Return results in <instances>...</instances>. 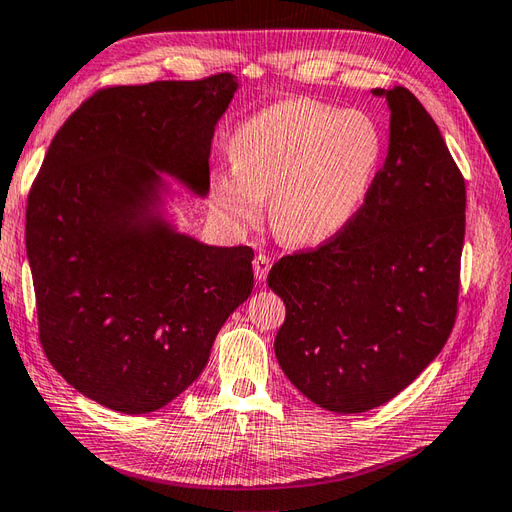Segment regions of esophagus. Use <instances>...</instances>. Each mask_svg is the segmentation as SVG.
<instances>
[{"label": "esophagus", "instance_id": "obj_1", "mask_svg": "<svg viewBox=\"0 0 512 512\" xmlns=\"http://www.w3.org/2000/svg\"><path fill=\"white\" fill-rule=\"evenodd\" d=\"M270 257L268 255H257L255 259H253V270H255V279L257 281H264L266 277H268V270H270Z\"/></svg>", "mask_w": 512, "mask_h": 512}]
</instances>
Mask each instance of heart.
<instances>
[{
	"label": "heart",
	"instance_id": "b5f03b06",
	"mask_svg": "<svg viewBox=\"0 0 512 512\" xmlns=\"http://www.w3.org/2000/svg\"><path fill=\"white\" fill-rule=\"evenodd\" d=\"M384 154L364 111L290 98L251 115L231 139L233 172L213 178V202L233 229H253L272 200V231L294 246L336 237L360 211Z\"/></svg>",
	"mask_w": 512,
	"mask_h": 512
}]
</instances>
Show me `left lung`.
<instances>
[{"label": "left lung", "instance_id": "left-lung-1", "mask_svg": "<svg viewBox=\"0 0 512 512\" xmlns=\"http://www.w3.org/2000/svg\"><path fill=\"white\" fill-rule=\"evenodd\" d=\"M386 95L390 146L360 211L336 237L268 272L285 303L275 353L316 406L366 412L410 386L454 329L465 176L406 87Z\"/></svg>", "mask_w": 512, "mask_h": 512}]
</instances>
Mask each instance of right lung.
<instances>
[{
    "label": "right lung",
    "instance_id": "right-lung-1",
    "mask_svg": "<svg viewBox=\"0 0 512 512\" xmlns=\"http://www.w3.org/2000/svg\"><path fill=\"white\" fill-rule=\"evenodd\" d=\"M235 89L224 71L95 91L58 128L30 187L39 342L67 384L104 408L168 406L253 292V248L135 222L157 170L207 194L213 126Z\"/></svg>",
    "mask_w": 512,
    "mask_h": 512
}]
</instances>
